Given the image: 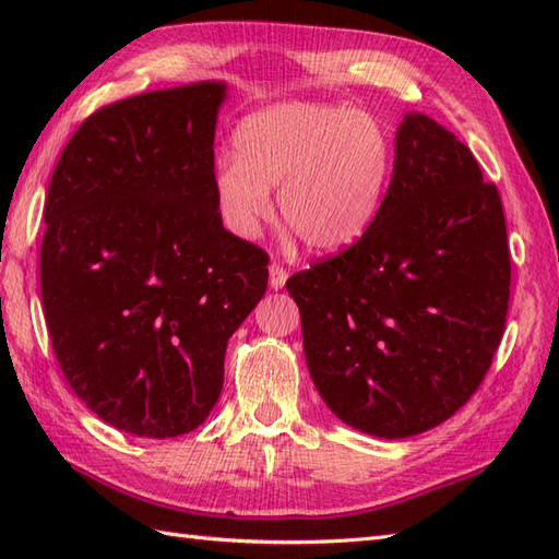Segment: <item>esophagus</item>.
<instances>
[{
    "label": "esophagus",
    "instance_id": "esophagus-1",
    "mask_svg": "<svg viewBox=\"0 0 559 559\" xmlns=\"http://www.w3.org/2000/svg\"><path fill=\"white\" fill-rule=\"evenodd\" d=\"M286 281H288V271L286 269H283L281 264H271L269 266V286L273 290H281L283 286H286Z\"/></svg>",
    "mask_w": 559,
    "mask_h": 559
}]
</instances>
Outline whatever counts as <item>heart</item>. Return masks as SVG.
<instances>
[{"label": "heart", "mask_w": 559, "mask_h": 559, "mask_svg": "<svg viewBox=\"0 0 559 559\" xmlns=\"http://www.w3.org/2000/svg\"><path fill=\"white\" fill-rule=\"evenodd\" d=\"M237 156H223L213 197L240 240H254L273 213L322 254L343 252L382 211L394 148L372 115L346 105L290 100L249 115L237 127Z\"/></svg>", "instance_id": "1"}]
</instances>
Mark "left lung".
<instances>
[{
  "label": "left lung",
  "mask_w": 559,
  "mask_h": 559,
  "mask_svg": "<svg viewBox=\"0 0 559 559\" xmlns=\"http://www.w3.org/2000/svg\"><path fill=\"white\" fill-rule=\"evenodd\" d=\"M394 153L362 240L286 283L319 396L384 439L432 430L476 394L512 283L502 199L468 146L408 112Z\"/></svg>",
  "instance_id": "8db88e82"
}]
</instances>
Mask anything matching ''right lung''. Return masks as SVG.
I'll return each instance as SVG.
<instances>
[{
    "label": "right lung",
    "mask_w": 559,
    "mask_h": 559,
    "mask_svg": "<svg viewBox=\"0 0 559 559\" xmlns=\"http://www.w3.org/2000/svg\"><path fill=\"white\" fill-rule=\"evenodd\" d=\"M223 81L105 105L69 139L45 201L40 290L57 362L117 430L209 418L228 338L264 298V249L223 228L213 136Z\"/></svg>",
    "instance_id": "add662e5"
}]
</instances>
